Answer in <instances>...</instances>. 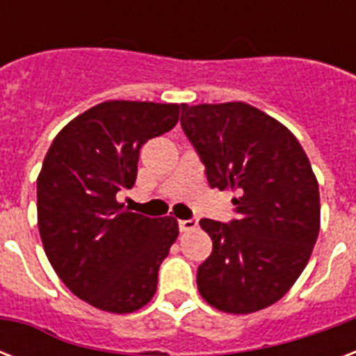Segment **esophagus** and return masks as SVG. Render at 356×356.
Segmentation results:
<instances>
[{"label": "esophagus", "instance_id": "esophagus-1", "mask_svg": "<svg viewBox=\"0 0 356 356\" xmlns=\"http://www.w3.org/2000/svg\"><path fill=\"white\" fill-rule=\"evenodd\" d=\"M197 227V220H194V218H192V220H179V229H181V231H192V229H195Z\"/></svg>", "mask_w": 356, "mask_h": 356}]
</instances>
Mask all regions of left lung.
<instances>
[{"label": "left lung", "mask_w": 356, "mask_h": 356, "mask_svg": "<svg viewBox=\"0 0 356 356\" xmlns=\"http://www.w3.org/2000/svg\"><path fill=\"white\" fill-rule=\"evenodd\" d=\"M181 127L211 188L236 192V220L200 222L212 238L197 268L201 298L229 314L266 309L298 281L320 233L309 156L282 123L242 102L183 105Z\"/></svg>", "instance_id": "left-lung-1"}]
</instances>
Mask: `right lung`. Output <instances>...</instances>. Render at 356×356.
Listing matches in <instances>:
<instances>
[{"label": "right lung", "mask_w": 356, "mask_h": 356, "mask_svg": "<svg viewBox=\"0 0 356 356\" xmlns=\"http://www.w3.org/2000/svg\"><path fill=\"white\" fill-rule=\"evenodd\" d=\"M179 122V105L105 102L55 136L36 179L38 231L60 281L105 312L129 314L156 292L177 240L172 216L147 218L116 201L133 188L140 147Z\"/></svg>", "instance_id": "1"}]
</instances>
